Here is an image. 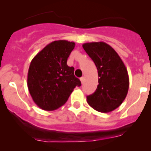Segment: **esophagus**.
I'll return each mask as SVG.
<instances>
[{
    "mask_svg": "<svg viewBox=\"0 0 151 151\" xmlns=\"http://www.w3.org/2000/svg\"><path fill=\"white\" fill-rule=\"evenodd\" d=\"M84 80H85V78H84V77H82V78H80V81H81V82H82V84H83Z\"/></svg>",
    "mask_w": 151,
    "mask_h": 151,
    "instance_id": "1",
    "label": "esophagus"
}]
</instances>
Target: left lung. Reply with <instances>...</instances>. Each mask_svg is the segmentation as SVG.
Here are the masks:
<instances>
[{
  "label": "left lung",
  "instance_id": "left-lung-1",
  "mask_svg": "<svg viewBox=\"0 0 151 151\" xmlns=\"http://www.w3.org/2000/svg\"><path fill=\"white\" fill-rule=\"evenodd\" d=\"M84 50L94 61L98 73L95 91L87 102L101 113H109L122 104L127 95L129 79L127 69L115 50L105 42L85 43Z\"/></svg>",
  "mask_w": 151,
  "mask_h": 151
}]
</instances>
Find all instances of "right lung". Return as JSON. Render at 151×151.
Wrapping results in <instances>:
<instances>
[{
	"label": "right lung",
	"mask_w": 151,
	"mask_h": 151,
	"mask_svg": "<svg viewBox=\"0 0 151 151\" xmlns=\"http://www.w3.org/2000/svg\"><path fill=\"white\" fill-rule=\"evenodd\" d=\"M74 42L59 40L48 44L32 60L27 85L36 104L44 110H54L67 101L81 82L74 76V68L66 64L74 49Z\"/></svg>",
	"instance_id": "right-lung-1"
}]
</instances>
